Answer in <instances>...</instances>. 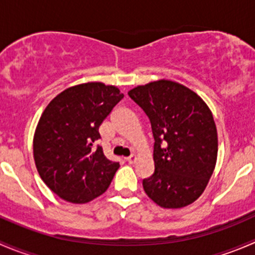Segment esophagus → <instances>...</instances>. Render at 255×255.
<instances>
[{
  "mask_svg": "<svg viewBox=\"0 0 255 255\" xmlns=\"http://www.w3.org/2000/svg\"><path fill=\"white\" fill-rule=\"evenodd\" d=\"M135 160H137V156H135V155H130V156H128V158H127V161L129 164H134Z\"/></svg>",
  "mask_w": 255,
  "mask_h": 255,
  "instance_id": "1",
  "label": "esophagus"
}]
</instances>
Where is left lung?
<instances>
[{
  "instance_id": "left-lung-1",
  "label": "left lung",
  "mask_w": 255,
  "mask_h": 255,
  "mask_svg": "<svg viewBox=\"0 0 255 255\" xmlns=\"http://www.w3.org/2000/svg\"><path fill=\"white\" fill-rule=\"evenodd\" d=\"M150 121L154 173L145 194L164 208L192 204L204 192L217 159V129L207 105L194 91L169 80L128 92Z\"/></svg>"
}]
</instances>
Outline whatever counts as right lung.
<instances>
[{"instance_id": "add662e5", "label": "right lung", "mask_w": 255, "mask_h": 255, "mask_svg": "<svg viewBox=\"0 0 255 255\" xmlns=\"http://www.w3.org/2000/svg\"><path fill=\"white\" fill-rule=\"evenodd\" d=\"M115 86L87 82L66 89L50 101L33 140L35 165L54 194L73 204H86L104 194L118 161L104 155L99 128L123 99Z\"/></svg>"}]
</instances>
